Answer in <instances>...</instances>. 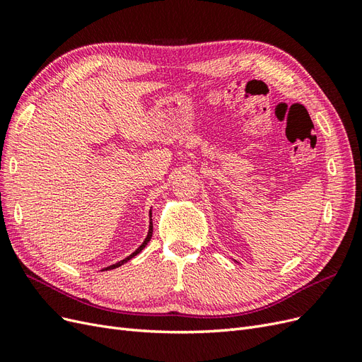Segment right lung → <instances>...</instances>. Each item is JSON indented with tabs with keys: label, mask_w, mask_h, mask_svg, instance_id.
<instances>
[{
	"label": "right lung",
	"mask_w": 362,
	"mask_h": 362,
	"mask_svg": "<svg viewBox=\"0 0 362 362\" xmlns=\"http://www.w3.org/2000/svg\"><path fill=\"white\" fill-rule=\"evenodd\" d=\"M151 237H152V223L149 225V231H148V235H146V238H145V242L144 243H141L134 252H133V254H131L129 257H127L125 259H122V261H119V262H116V264H113V266H108V267H105V269H103V270H112V269H116V267H119V266H122L124 264V262H127L128 259H131V258H133V257H136L137 254H140V252L141 250H144V247L148 245V242H149V240H151Z\"/></svg>",
	"instance_id": "1"
}]
</instances>
